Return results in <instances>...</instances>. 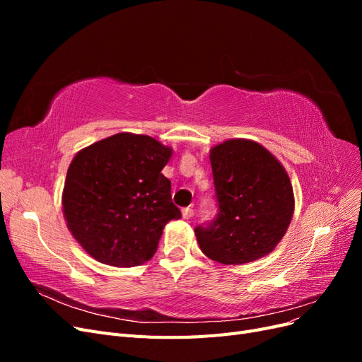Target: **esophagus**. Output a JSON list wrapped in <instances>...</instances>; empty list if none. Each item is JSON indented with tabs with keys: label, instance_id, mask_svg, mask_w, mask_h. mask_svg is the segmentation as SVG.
<instances>
[{
	"label": "esophagus",
	"instance_id": "obj_1",
	"mask_svg": "<svg viewBox=\"0 0 362 362\" xmlns=\"http://www.w3.org/2000/svg\"><path fill=\"white\" fill-rule=\"evenodd\" d=\"M193 216V208L187 206L182 210V218H190Z\"/></svg>",
	"mask_w": 362,
	"mask_h": 362
}]
</instances>
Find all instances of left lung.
Instances as JSON below:
<instances>
[{
  "label": "left lung",
  "mask_w": 362,
  "mask_h": 362,
  "mask_svg": "<svg viewBox=\"0 0 362 362\" xmlns=\"http://www.w3.org/2000/svg\"><path fill=\"white\" fill-rule=\"evenodd\" d=\"M218 202L211 223L194 229L204 254L222 264H245L278 246L294 211L287 170L264 146L229 139L210 149Z\"/></svg>",
  "instance_id": "1"
}]
</instances>
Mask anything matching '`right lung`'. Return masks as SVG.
<instances>
[{"label": "right lung", "mask_w": 362, "mask_h": 362, "mask_svg": "<svg viewBox=\"0 0 362 362\" xmlns=\"http://www.w3.org/2000/svg\"><path fill=\"white\" fill-rule=\"evenodd\" d=\"M170 157V146L133 133H117L76 152L62 205L71 234L87 254L115 267L154 257L163 228L181 217L170 181L161 173Z\"/></svg>", "instance_id": "1"}]
</instances>
